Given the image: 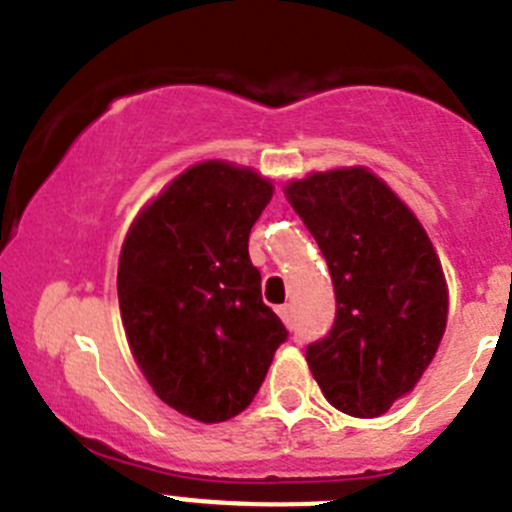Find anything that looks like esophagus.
<instances>
[{"instance_id":"1","label":"esophagus","mask_w":512,"mask_h":512,"mask_svg":"<svg viewBox=\"0 0 512 512\" xmlns=\"http://www.w3.org/2000/svg\"><path fill=\"white\" fill-rule=\"evenodd\" d=\"M276 313H278V316H281V321L286 323V326H291V323H293V308L288 306V303H283V306H278Z\"/></svg>"}]
</instances>
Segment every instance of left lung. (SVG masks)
Listing matches in <instances>:
<instances>
[{"label":"left lung","mask_w":512,"mask_h":512,"mask_svg":"<svg viewBox=\"0 0 512 512\" xmlns=\"http://www.w3.org/2000/svg\"><path fill=\"white\" fill-rule=\"evenodd\" d=\"M283 194L336 291V321L306 348L308 368L333 408L383 416L416 388L445 333L440 258L416 214L366 166L316 171Z\"/></svg>","instance_id":"left-lung-1"}]
</instances>
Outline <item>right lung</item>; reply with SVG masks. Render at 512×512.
Returning <instances> with one entry per match:
<instances>
[{
  "instance_id": "add662e5",
  "label": "right lung",
  "mask_w": 512,
  "mask_h": 512,
  "mask_svg": "<svg viewBox=\"0 0 512 512\" xmlns=\"http://www.w3.org/2000/svg\"><path fill=\"white\" fill-rule=\"evenodd\" d=\"M273 196L249 166L201 161L131 224L116 291L136 366L156 396L201 423L239 416L288 338L263 303L249 234Z\"/></svg>"
}]
</instances>
